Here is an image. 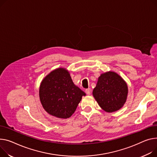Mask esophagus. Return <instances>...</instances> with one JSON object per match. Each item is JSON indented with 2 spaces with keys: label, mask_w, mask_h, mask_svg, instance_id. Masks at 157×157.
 <instances>
[{
  "label": "esophagus",
  "mask_w": 157,
  "mask_h": 157,
  "mask_svg": "<svg viewBox=\"0 0 157 157\" xmlns=\"http://www.w3.org/2000/svg\"><path fill=\"white\" fill-rule=\"evenodd\" d=\"M85 92H86V93L87 94V95H90L91 94V89L90 88H88V89H86L85 90Z\"/></svg>",
  "instance_id": "34e87169"
}]
</instances>
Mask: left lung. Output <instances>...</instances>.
Returning a JSON list of instances; mask_svg holds the SVG:
<instances>
[{"instance_id":"left-lung-1","label":"left lung","mask_w":157,"mask_h":157,"mask_svg":"<svg viewBox=\"0 0 157 157\" xmlns=\"http://www.w3.org/2000/svg\"><path fill=\"white\" fill-rule=\"evenodd\" d=\"M127 83L113 71L103 73L98 79L93 95L100 107L107 112L121 109L127 100Z\"/></svg>"}]
</instances>
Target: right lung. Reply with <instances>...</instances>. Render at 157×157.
Returning a JSON list of instances; mask_svg holds the SVG:
<instances>
[{"label": "right lung", "instance_id": "1", "mask_svg": "<svg viewBox=\"0 0 157 157\" xmlns=\"http://www.w3.org/2000/svg\"><path fill=\"white\" fill-rule=\"evenodd\" d=\"M86 93L73 82L69 71L60 67L50 72L41 81L39 96L41 105L51 116L67 119L75 112Z\"/></svg>", "mask_w": 157, "mask_h": 157}]
</instances>
